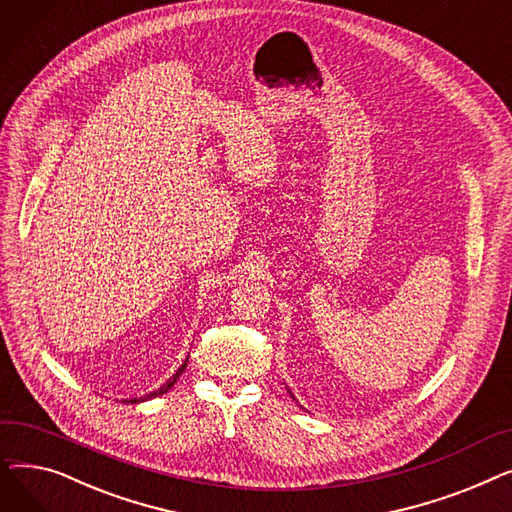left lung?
Segmentation results:
<instances>
[{"label": "left lung", "instance_id": "8db88e82", "mask_svg": "<svg viewBox=\"0 0 512 512\" xmlns=\"http://www.w3.org/2000/svg\"><path fill=\"white\" fill-rule=\"evenodd\" d=\"M292 398H294V396H292ZM294 400H297V398H294Z\"/></svg>", "mask_w": 512, "mask_h": 512}]
</instances>
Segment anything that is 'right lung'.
Instances as JSON below:
<instances>
[{"mask_svg":"<svg viewBox=\"0 0 512 512\" xmlns=\"http://www.w3.org/2000/svg\"><path fill=\"white\" fill-rule=\"evenodd\" d=\"M186 363H188V357L184 359V363H182V365L178 367V371H176V373L172 375V378H170V380H168V382H166L164 386H159L157 390H153V392H149V394H145V396H141V398H130V400L126 398L124 402H145V400H151V398H155V396H161V394H166V392H168V390H170V388H172V386L176 384V380L180 378V375H182V371L186 369Z\"/></svg>","mask_w":512,"mask_h":512,"instance_id":"1","label":"right lung"}]
</instances>
